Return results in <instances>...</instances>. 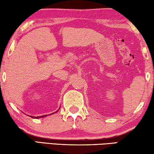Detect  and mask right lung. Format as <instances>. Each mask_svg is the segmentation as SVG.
Segmentation results:
<instances>
[{
    "label": "right lung",
    "mask_w": 154,
    "mask_h": 154,
    "mask_svg": "<svg viewBox=\"0 0 154 154\" xmlns=\"http://www.w3.org/2000/svg\"><path fill=\"white\" fill-rule=\"evenodd\" d=\"M60 108H59V109H60ZM58 109V110H59ZM58 110L57 111H56V112H58ZM55 112V113H56ZM54 113H51V114H54ZM46 116H48V115H45V116H37V117H35V116H30V117H31V118H45V117H46Z\"/></svg>",
    "instance_id": "right-lung-1"
}]
</instances>
